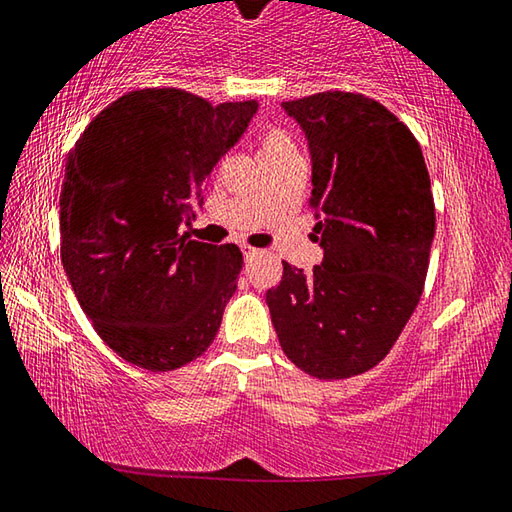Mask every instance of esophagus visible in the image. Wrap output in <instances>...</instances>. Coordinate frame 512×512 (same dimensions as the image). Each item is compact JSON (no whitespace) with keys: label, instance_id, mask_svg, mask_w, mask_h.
Here are the masks:
<instances>
[{"label":"esophagus","instance_id":"esophagus-1","mask_svg":"<svg viewBox=\"0 0 512 512\" xmlns=\"http://www.w3.org/2000/svg\"><path fill=\"white\" fill-rule=\"evenodd\" d=\"M242 254H245V258H254V256L261 254V249H256L251 245H242Z\"/></svg>","mask_w":512,"mask_h":512}]
</instances>
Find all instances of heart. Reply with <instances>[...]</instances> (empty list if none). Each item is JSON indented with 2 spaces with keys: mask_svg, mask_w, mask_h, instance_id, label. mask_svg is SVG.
<instances>
[{
  "mask_svg": "<svg viewBox=\"0 0 512 512\" xmlns=\"http://www.w3.org/2000/svg\"><path fill=\"white\" fill-rule=\"evenodd\" d=\"M290 152H297V146H294V141L288 132L279 130V128H272L265 132V137L261 141V157L263 159L290 155Z\"/></svg>",
  "mask_w": 512,
  "mask_h": 512,
  "instance_id": "b5f03b06",
  "label": "heart"
}]
</instances>
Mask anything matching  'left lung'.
Here are the masks:
<instances>
[{
    "instance_id": "1",
    "label": "left lung",
    "mask_w": 512,
    "mask_h": 512,
    "mask_svg": "<svg viewBox=\"0 0 512 512\" xmlns=\"http://www.w3.org/2000/svg\"><path fill=\"white\" fill-rule=\"evenodd\" d=\"M308 139L312 240L324 261H283L265 301L283 353L339 380L387 357L423 294L436 215L414 134L373 98L319 92L281 103Z\"/></svg>"
}]
</instances>
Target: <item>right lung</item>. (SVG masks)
Masks as SVG:
<instances>
[{
    "instance_id": "right-lung-1",
    "label": "right lung",
    "mask_w": 512,
    "mask_h": 512,
    "mask_svg": "<svg viewBox=\"0 0 512 512\" xmlns=\"http://www.w3.org/2000/svg\"><path fill=\"white\" fill-rule=\"evenodd\" d=\"M258 103L211 105L184 89H137L80 134L60 193L62 267L94 330L125 362L173 371L211 346L242 254L179 236L206 177Z\"/></svg>"
}]
</instances>
